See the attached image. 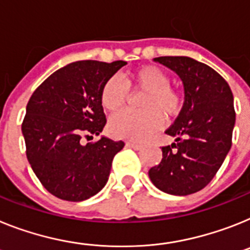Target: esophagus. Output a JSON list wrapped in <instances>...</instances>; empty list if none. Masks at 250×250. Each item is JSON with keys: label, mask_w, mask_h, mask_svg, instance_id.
Here are the masks:
<instances>
[{"label": "esophagus", "mask_w": 250, "mask_h": 250, "mask_svg": "<svg viewBox=\"0 0 250 250\" xmlns=\"http://www.w3.org/2000/svg\"><path fill=\"white\" fill-rule=\"evenodd\" d=\"M126 146H129V148L134 149V150H140V149L143 148L142 144H138V143H134V142H127L126 143Z\"/></svg>", "instance_id": "obj_1"}]
</instances>
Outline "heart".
Instances as JSON below:
<instances>
[{
	"mask_svg": "<svg viewBox=\"0 0 250 250\" xmlns=\"http://www.w3.org/2000/svg\"><path fill=\"white\" fill-rule=\"evenodd\" d=\"M169 77L161 68L146 65L125 77V84L119 78H110L101 91V104L104 110L115 112L127 100L129 91H146L142 97L143 111H123L114 115L108 123V131L115 138L144 140L162 125V116L173 117L181 110V96L169 87Z\"/></svg>",
	"mask_w": 250,
	"mask_h": 250,
	"instance_id": "1",
	"label": "heart"
}]
</instances>
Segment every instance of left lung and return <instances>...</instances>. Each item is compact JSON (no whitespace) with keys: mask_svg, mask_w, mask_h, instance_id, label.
Here are the masks:
<instances>
[{"mask_svg":"<svg viewBox=\"0 0 250 250\" xmlns=\"http://www.w3.org/2000/svg\"><path fill=\"white\" fill-rule=\"evenodd\" d=\"M154 62L180 77L185 101L166 130L174 143L162 148L161 163L149 169V178L166 193L191 195L211 182L231 148L234 97L227 81L201 62L189 57H159Z\"/></svg>","mask_w":250,"mask_h":250,"instance_id":"8db88e82","label":"left lung"}]
</instances>
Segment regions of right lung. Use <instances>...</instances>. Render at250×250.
I'll return each instance as SVG.
<instances>
[{
	"instance_id": "add662e5",
	"label": "right lung",
	"mask_w": 250,
	"mask_h": 250,
	"mask_svg": "<svg viewBox=\"0 0 250 250\" xmlns=\"http://www.w3.org/2000/svg\"><path fill=\"white\" fill-rule=\"evenodd\" d=\"M126 62L78 61L55 70L26 106L22 135L26 157L42 185L55 197L83 201L107 183L124 142L102 135L83 146V134L100 135L106 124L102 87Z\"/></svg>"
}]
</instances>
